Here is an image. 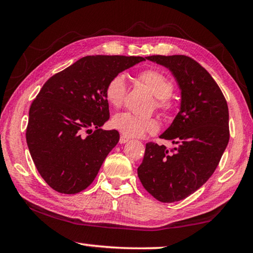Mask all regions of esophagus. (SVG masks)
<instances>
[{"label": "esophagus", "mask_w": 253, "mask_h": 253, "mask_svg": "<svg viewBox=\"0 0 253 253\" xmlns=\"http://www.w3.org/2000/svg\"><path fill=\"white\" fill-rule=\"evenodd\" d=\"M128 140H129V137H127V136H125V135H122L121 138H119V143H121V144H125V143L128 142Z\"/></svg>", "instance_id": "1"}]
</instances>
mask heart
I'll list each match as a JSON object with an SVG mask.
<instances>
[{"label": "heart", "mask_w": 253, "mask_h": 253, "mask_svg": "<svg viewBox=\"0 0 253 253\" xmlns=\"http://www.w3.org/2000/svg\"><path fill=\"white\" fill-rule=\"evenodd\" d=\"M137 80L156 97L155 106L157 109L165 114L172 113L175 107L172 99L174 84L168 76L157 69H146L137 75ZM126 92V80L123 75L111 77L105 87L106 100L115 108H119L123 105ZM111 126L125 136L139 137L146 132H156L160 124L156 118L139 117L126 111L115 115L111 119Z\"/></svg>", "instance_id": "b5f03b06"}]
</instances>
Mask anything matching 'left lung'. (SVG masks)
Masks as SVG:
<instances>
[{
	"instance_id": "8db88e82",
	"label": "left lung",
	"mask_w": 253,
	"mask_h": 253,
	"mask_svg": "<svg viewBox=\"0 0 253 253\" xmlns=\"http://www.w3.org/2000/svg\"><path fill=\"white\" fill-rule=\"evenodd\" d=\"M172 71L181 89V110L162 139L149 142L137 174L149 194L164 203L194 193L211 177L229 143V109L221 89L204 68L187 55H149Z\"/></svg>"
}]
</instances>
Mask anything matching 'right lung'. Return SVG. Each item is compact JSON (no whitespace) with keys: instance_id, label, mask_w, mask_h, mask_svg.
I'll use <instances>...</instances> for the list:
<instances>
[{"instance_id":"right-lung-1","label":"right lung","mask_w":253,"mask_h":253,"mask_svg":"<svg viewBox=\"0 0 253 253\" xmlns=\"http://www.w3.org/2000/svg\"><path fill=\"white\" fill-rule=\"evenodd\" d=\"M144 60L87 55L53 75L41 88L30 107L25 137L38 172L54 191L76 194L93 182L119 140L117 130L100 128L109 119L106 84Z\"/></svg>"}]
</instances>
